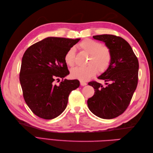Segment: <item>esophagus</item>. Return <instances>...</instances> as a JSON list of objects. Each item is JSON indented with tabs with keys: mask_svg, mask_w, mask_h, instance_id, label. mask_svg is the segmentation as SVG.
I'll return each mask as SVG.
<instances>
[{
	"mask_svg": "<svg viewBox=\"0 0 153 153\" xmlns=\"http://www.w3.org/2000/svg\"><path fill=\"white\" fill-rule=\"evenodd\" d=\"M80 84H81V85L84 86V85H87V83L85 82H83V81H80Z\"/></svg>",
	"mask_w": 153,
	"mask_h": 153,
	"instance_id": "1",
	"label": "esophagus"
}]
</instances>
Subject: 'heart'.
Wrapping results in <instances>:
<instances>
[{"label": "heart", "instance_id": "1", "mask_svg": "<svg viewBox=\"0 0 153 153\" xmlns=\"http://www.w3.org/2000/svg\"><path fill=\"white\" fill-rule=\"evenodd\" d=\"M84 53L89 54L87 66L76 68L71 70V76L74 78L86 81L98 72L102 74L108 69L112 62V55L110 48L95 40L86 39L78 45ZM64 61L70 67L76 64V48L71 47L65 54Z\"/></svg>", "mask_w": 153, "mask_h": 153}]
</instances>
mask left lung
<instances>
[{
	"instance_id": "1",
	"label": "left lung",
	"mask_w": 153,
	"mask_h": 153,
	"mask_svg": "<svg viewBox=\"0 0 153 153\" xmlns=\"http://www.w3.org/2000/svg\"><path fill=\"white\" fill-rule=\"evenodd\" d=\"M93 37L105 42L111 51L112 60L108 69L98 77L106 82V87L95 81L88 83L95 93L87 100V105L99 118L112 119L124 112L130 103L138 83L139 62L123 38L107 34Z\"/></svg>"
}]
</instances>
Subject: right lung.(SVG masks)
I'll list each match as a JSON object with an SVG mask.
<instances>
[{"instance_id": "obj_1", "label": "right lung", "mask_w": 153, "mask_h": 153, "mask_svg": "<svg viewBox=\"0 0 153 153\" xmlns=\"http://www.w3.org/2000/svg\"><path fill=\"white\" fill-rule=\"evenodd\" d=\"M80 39L47 37L32 45L22 57L19 82L27 105L35 115L51 120L66 109L70 92L79 86L77 79L64 78L68 74L64 56ZM63 79L59 86L55 80Z\"/></svg>"}]
</instances>
